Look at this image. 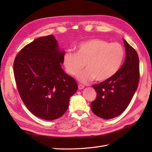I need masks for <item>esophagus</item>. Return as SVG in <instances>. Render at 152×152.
<instances>
[{
	"label": "esophagus",
	"instance_id": "34e87169",
	"mask_svg": "<svg viewBox=\"0 0 152 152\" xmlns=\"http://www.w3.org/2000/svg\"><path fill=\"white\" fill-rule=\"evenodd\" d=\"M78 89H79V90H81V89L84 88V86H83V85H82V84H79L78 86Z\"/></svg>",
	"mask_w": 152,
	"mask_h": 152
}]
</instances>
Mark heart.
Wrapping results in <instances>:
<instances>
[{
    "mask_svg": "<svg viewBox=\"0 0 152 152\" xmlns=\"http://www.w3.org/2000/svg\"><path fill=\"white\" fill-rule=\"evenodd\" d=\"M76 49L77 52H64L63 63L71 75H76L86 63L88 68L77 75V79L83 83L95 78L102 82L112 78L120 69L125 57L124 48L120 44H109L100 38L82 41L77 45Z\"/></svg>",
    "mask_w": 152,
    "mask_h": 152,
    "instance_id": "b5f03b06",
    "label": "heart"
}]
</instances>
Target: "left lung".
<instances>
[{
	"mask_svg": "<svg viewBox=\"0 0 152 152\" xmlns=\"http://www.w3.org/2000/svg\"><path fill=\"white\" fill-rule=\"evenodd\" d=\"M126 56L121 69L112 78L93 85L96 98L91 103L93 112L104 119L120 115L131 101L139 82V59L124 38Z\"/></svg>",
	"mask_w": 152,
	"mask_h": 152,
	"instance_id": "1",
	"label": "left lung"
}]
</instances>
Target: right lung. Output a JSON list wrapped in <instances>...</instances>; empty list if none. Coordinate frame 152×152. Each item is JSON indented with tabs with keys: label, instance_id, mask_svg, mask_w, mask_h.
Here are the masks:
<instances>
[{
	"label": "right lung",
	"instance_id": "1",
	"mask_svg": "<svg viewBox=\"0 0 152 152\" xmlns=\"http://www.w3.org/2000/svg\"><path fill=\"white\" fill-rule=\"evenodd\" d=\"M64 52L51 34L26 45L15 59L14 77L19 95L28 110L41 119L61 117L78 90L75 80L61 68Z\"/></svg>",
	"mask_w": 152,
	"mask_h": 152
}]
</instances>
